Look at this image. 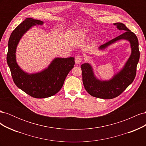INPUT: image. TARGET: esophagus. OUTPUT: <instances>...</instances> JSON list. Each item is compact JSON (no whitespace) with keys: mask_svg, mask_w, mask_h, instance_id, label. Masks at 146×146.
Segmentation results:
<instances>
[{"mask_svg":"<svg viewBox=\"0 0 146 146\" xmlns=\"http://www.w3.org/2000/svg\"><path fill=\"white\" fill-rule=\"evenodd\" d=\"M82 60H83V58L81 55H78L76 57V58H75V61H76V64L80 63Z\"/></svg>","mask_w":146,"mask_h":146,"instance_id":"1","label":"esophagus"}]
</instances>
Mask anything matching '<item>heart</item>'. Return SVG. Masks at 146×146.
Masks as SVG:
<instances>
[{
    "label": "heart",
    "mask_w": 146,
    "mask_h": 146,
    "mask_svg": "<svg viewBox=\"0 0 146 146\" xmlns=\"http://www.w3.org/2000/svg\"><path fill=\"white\" fill-rule=\"evenodd\" d=\"M87 33H88V30L86 29H82L80 30H78L76 34L77 39H82L83 38H84L86 36Z\"/></svg>",
    "instance_id": "b5f03b06"
}]
</instances>
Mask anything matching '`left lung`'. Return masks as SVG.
Returning <instances> with one entry per match:
<instances>
[{"instance_id": "8db88e82", "label": "left lung", "mask_w": 146, "mask_h": 146, "mask_svg": "<svg viewBox=\"0 0 146 146\" xmlns=\"http://www.w3.org/2000/svg\"><path fill=\"white\" fill-rule=\"evenodd\" d=\"M117 29L123 30V33L103 45L99 49L103 50L109 46L121 39H125L130 43L131 52L122 69L114 75L108 80H100L94 76L93 69L89 63L81 65L82 79L84 87L91 96L100 99H111L120 95L133 82L136 76V67L139 60L138 40L136 35L121 23L114 24Z\"/></svg>"}]
</instances>
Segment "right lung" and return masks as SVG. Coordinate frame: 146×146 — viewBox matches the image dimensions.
<instances>
[{
	"instance_id": "right-lung-1",
	"label": "right lung",
	"mask_w": 146,
	"mask_h": 146,
	"mask_svg": "<svg viewBox=\"0 0 146 146\" xmlns=\"http://www.w3.org/2000/svg\"><path fill=\"white\" fill-rule=\"evenodd\" d=\"M43 24L41 21L26 18L11 33L7 55V64L15 85L25 93L37 99L46 98L56 94L75 64L74 57L55 58L47 68L39 72L29 74L21 69L16 60L17 46L22 36L30 28Z\"/></svg>"
}]
</instances>
